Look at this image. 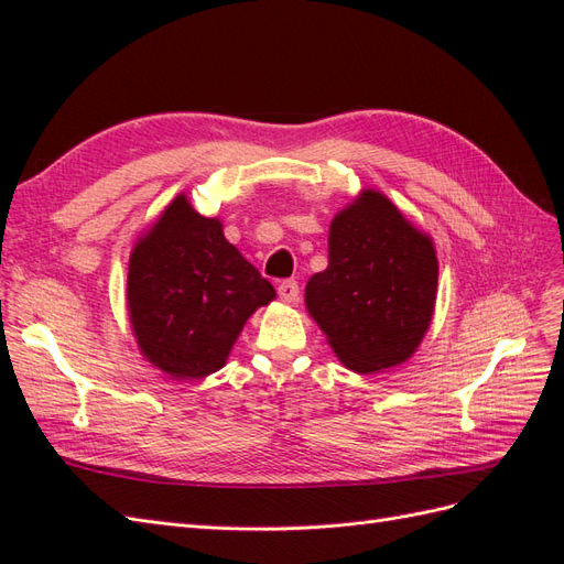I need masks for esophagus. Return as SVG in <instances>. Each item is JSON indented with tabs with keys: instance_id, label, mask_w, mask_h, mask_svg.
<instances>
[{
	"instance_id": "obj_1",
	"label": "esophagus",
	"mask_w": 564,
	"mask_h": 564,
	"mask_svg": "<svg viewBox=\"0 0 564 564\" xmlns=\"http://www.w3.org/2000/svg\"><path fill=\"white\" fill-rule=\"evenodd\" d=\"M278 294L284 303H296L299 299V284L294 280H284L280 286H278Z\"/></svg>"
}]
</instances>
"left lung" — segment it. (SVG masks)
<instances>
[{
    "mask_svg": "<svg viewBox=\"0 0 564 564\" xmlns=\"http://www.w3.org/2000/svg\"><path fill=\"white\" fill-rule=\"evenodd\" d=\"M437 299L433 237L383 193L365 187L329 226V265L305 284V308L340 365L398 367L431 329Z\"/></svg>",
    "mask_w": 564,
    "mask_h": 564,
    "instance_id": "left-lung-1",
    "label": "left lung"
}]
</instances>
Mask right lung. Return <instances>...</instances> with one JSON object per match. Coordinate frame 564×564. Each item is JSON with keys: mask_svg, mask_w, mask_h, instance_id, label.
Segmentation results:
<instances>
[{"mask_svg": "<svg viewBox=\"0 0 564 564\" xmlns=\"http://www.w3.org/2000/svg\"><path fill=\"white\" fill-rule=\"evenodd\" d=\"M275 289L224 235L220 218L195 212L185 193L135 240L127 311L145 360L174 381L226 367L247 319Z\"/></svg>", "mask_w": 564, "mask_h": 564, "instance_id": "add662e5", "label": "right lung"}]
</instances>
